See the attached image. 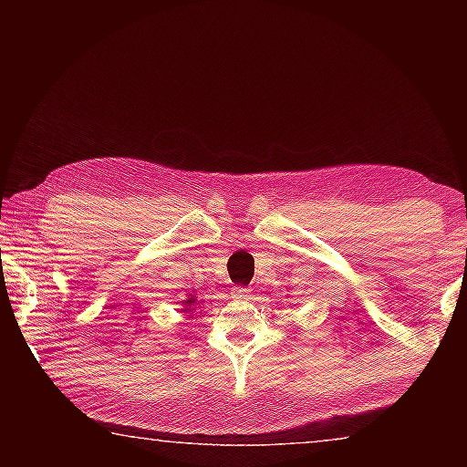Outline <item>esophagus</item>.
I'll use <instances>...</instances> for the list:
<instances>
[{
    "mask_svg": "<svg viewBox=\"0 0 467 467\" xmlns=\"http://www.w3.org/2000/svg\"><path fill=\"white\" fill-rule=\"evenodd\" d=\"M233 298H236V300H251V298H253V290H251V288L236 286V288L233 290Z\"/></svg>",
    "mask_w": 467,
    "mask_h": 467,
    "instance_id": "obj_1",
    "label": "esophagus"
}]
</instances>
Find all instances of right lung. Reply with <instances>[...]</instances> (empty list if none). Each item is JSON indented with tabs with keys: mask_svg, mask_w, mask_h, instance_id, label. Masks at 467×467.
I'll return each instance as SVG.
<instances>
[{
	"mask_svg": "<svg viewBox=\"0 0 467 467\" xmlns=\"http://www.w3.org/2000/svg\"><path fill=\"white\" fill-rule=\"evenodd\" d=\"M187 296H189V298L185 300V305H187V306H192L197 298H193V295H187Z\"/></svg>",
	"mask_w": 467,
	"mask_h": 467,
	"instance_id": "right-lung-1",
	"label": "right lung"
}]
</instances>
